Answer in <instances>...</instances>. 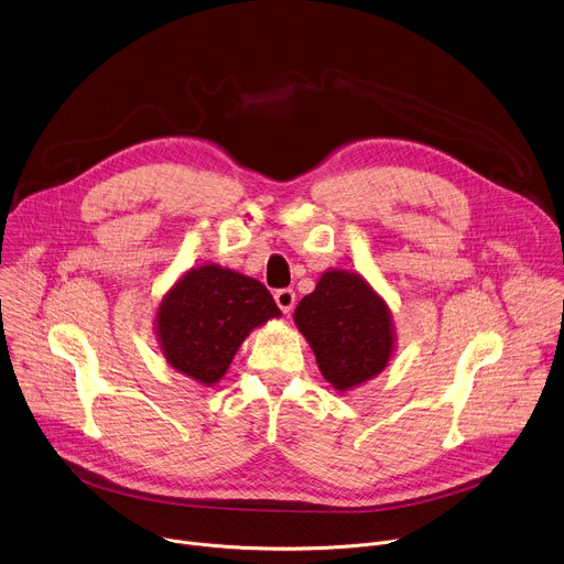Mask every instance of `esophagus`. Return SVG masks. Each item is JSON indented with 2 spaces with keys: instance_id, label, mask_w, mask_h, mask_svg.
Segmentation results:
<instances>
[{
  "instance_id": "esophagus-1",
  "label": "esophagus",
  "mask_w": 564,
  "mask_h": 564,
  "mask_svg": "<svg viewBox=\"0 0 564 564\" xmlns=\"http://www.w3.org/2000/svg\"><path fill=\"white\" fill-rule=\"evenodd\" d=\"M274 301H276V305L281 307V312H283V314H290V312H292V307H294L296 294H294V290L283 288V290H276V292H274Z\"/></svg>"
}]
</instances>
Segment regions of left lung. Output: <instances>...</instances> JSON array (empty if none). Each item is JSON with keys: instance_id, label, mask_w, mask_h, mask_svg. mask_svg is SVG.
I'll return each mask as SVG.
<instances>
[{"instance_id": "1", "label": "left lung", "mask_w": 564, "mask_h": 564, "mask_svg": "<svg viewBox=\"0 0 564 564\" xmlns=\"http://www.w3.org/2000/svg\"><path fill=\"white\" fill-rule=\"evenodd\" d=\"M294 324L314 350L321 375L337 390L372 379L390 361V310L359 274L326 272L314 292L299 301Z\"/></svg>"}]
</instances>
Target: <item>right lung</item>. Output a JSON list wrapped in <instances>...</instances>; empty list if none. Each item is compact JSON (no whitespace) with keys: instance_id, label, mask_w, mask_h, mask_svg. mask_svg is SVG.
Returning <instances> with one entry per match:
<instances>
[{"instance_id":"add662e5","label":"right lung","mask_w":564,"mask_h":564,"mask_svg":"<svg viewBox=\"0 0 564 564\" xmlns=\"http://www.w3.org/2000/svg\"><path fill=\"white\" fill-rule=\"evenodd\" d=\"M281 316L268 288L220 265L192 268L155 314L160 350L178 372L212 386L246 337Z\"/></svg>"}]
</instances>
